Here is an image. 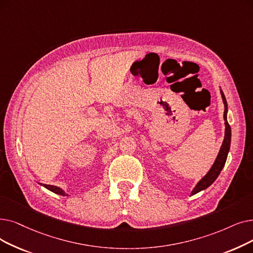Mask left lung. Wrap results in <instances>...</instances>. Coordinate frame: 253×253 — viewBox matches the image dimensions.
Listing matches in <instances>:
<instances>
[{
  "mask_svg": "<svg viewBox=\"0 0 253 253\" xmlns=\"http://www.w3.org/2000/svg\"><path fill=\"white\" fill-rule=\"evenodd\" d=\"M221 93V97H222V101L224 103V114H223V119H224V124H225V132H224V139L222 142V146L220 148V151H219L217 158L214 162V164L212 166V168L210 169V170L208 171V173L205 175V177L196 184L195 187L193 188L191 195L196 194L197 192H200L202 190L207 189L209 186L212 185L214 183V181L217 179V177L220 173V171L222 170L226 158H227V154L230 148V138H232V130H230V126L227 122V103H226V99L225 96L223 94V92L220 90Z\"/></svg>",
  "mask_w": 253,
  "mask_h": 253,
  "instance_id": "obj_1",
  "label": "left lung"
}]
</instances>
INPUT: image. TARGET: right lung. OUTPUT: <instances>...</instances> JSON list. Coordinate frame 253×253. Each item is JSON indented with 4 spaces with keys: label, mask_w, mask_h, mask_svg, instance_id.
<instances>
[{
    "label": "right lung",
    "mask_w": 253,
    "mask_h": 253,
    "mask_svg": "<svg viewBox=\"0 0 253 253\" xmlns=\"http://www.w3.org/2000/svg\"><path fill=\"white\" fill-rule=\"evenodd\" d=\"M40 185H42L43 187H45L46 189L50 190L51 192L56 193V194H60V195H63V196H65V195H68V194H66V193H65V191H64L63 189H61L60 187H57V186H53V185H46V184H41V183H40Z\"/></svg>",
    "instance_id": "1"
}]
</instances>
